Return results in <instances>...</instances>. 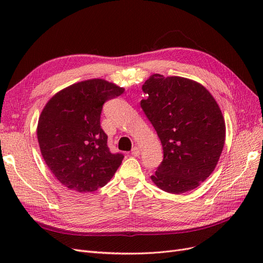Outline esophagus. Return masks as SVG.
Instances as JSON below:
<instances>
[{"instance_id":"obj_1","label":"esophagus","mask_w":263,"mask_h":263,"mask_svg":"<svg viewBox=\"0 0 263 263\" xmlns=\"http://www.w3.org/2000/svg\"><path fill=\"white\" fill-rule=\"evenodd\" d=\"M132 155L135 157H138L140 155V149L138 147H134L132 149Z\"/></svg>"}]
</instances>
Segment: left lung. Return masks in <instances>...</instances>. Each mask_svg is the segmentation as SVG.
Segmentation results:
<instances>
[{"label":"left lung","mask_w":263,"mask_h":263,"mask_svg":"<svg viewBox=\"0 0 263 263\" xmlns=\"http://www.w3.org/2000/svg\"><path fill=\"white\" fill-rule=\"evenodd\" d=\"M140 106L160 138L163 160L151 180L172 194L192 191L219 160L226 126L213 95L196 81L153 74L142 85Z\"/></svg>","instance_id":"obj_1"}]
</instances>
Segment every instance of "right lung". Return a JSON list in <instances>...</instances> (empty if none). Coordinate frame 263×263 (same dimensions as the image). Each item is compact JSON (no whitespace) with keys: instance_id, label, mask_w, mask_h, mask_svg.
<instances>
[{"instance_id":"add662e5","label":"right lung","mask_w":263,"mask_h":263,"mask_svg":"<svg viewBox=\"0 0 263 263\" xmlns=\"http://www.w3.org/2000/svg\"><path fill=\"white\" fill-rule=\"evenodd\" d=\"M125 91L103 79L70 85L47 102L37 138L46 164L62 185L80 193L103 187L124 156L112 154L101 128L103 104Z\"/></svg>"}]
</instances>
